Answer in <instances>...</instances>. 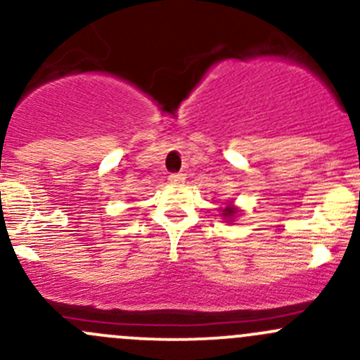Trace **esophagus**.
<instances>
[{
    "mask_svg": "<svg viewBox=\"0 0 360 360\" xmlns=\"http://www.w3.org/2000/svg\"><path fill=\"white\" fill-rule=\"evenodd\" d=\"M169 181H170V183H172V184H183L184 181H186V176H184V174H181V172L170 174Z\"/></svg>",
    "mask_w": 360,
    "mask_h": 360,
    "instance_id": "esophagus-1",
    "label": "esophagus"
}]
</instances>
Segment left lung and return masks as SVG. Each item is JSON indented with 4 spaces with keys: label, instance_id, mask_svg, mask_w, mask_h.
Returning <instances> with one entry per match:
<instances>
[{
    "label": "left lung",
    "instance_id": "obj_1",
    "mask_svg": "<svg viewBox=\"0 0 360 360\" xmlns=\"http://www.w3.org/2000/svg\"><path fill=\"white\" fill-rule=\"evenodd\" d=\"M237 214H238L237 207H233V205H231V203H228V205L223 209V214H221V216L226 217V219L231 221L235 216H237Z\"/></svg>",
    "mask_w": 360,
    "mask_h": 360
}]
</instances>
